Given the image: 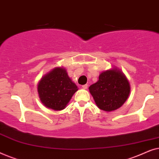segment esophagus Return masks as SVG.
<instances>
[{
  "label": "esophagus",
  "mask_w": 159,
  "mask_h": 159,
  "mask_svg": "<svg viewBox=\"0 0 159 159\" xmlns=\"http://www.w3.org/2000/svg\"><path fill=\"white\" fill-rule=\"evenodd\" d=\"M82 88L83 89H85V90H86V89H88V84H84V85L82 86Z\"/></svg>",
  "instance_id": "1"
}]
</instances>
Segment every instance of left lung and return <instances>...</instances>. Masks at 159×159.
Listing matches in <instances>:
<instances>
[{
	"mask_svg": "<svg viewBox=\"0 0 159 159\" xmlns=\"http://www.w3.org/2000/svg\"><path fill=\"white\" fill-rule=\"evenodd\" d=\"M89 91L98 107L110 112L125 103L129 95L130 84L122 71L113 67L102 71L98 80L89 87Z\"/></svg>",
	"mask_w": 159,
	"mask_h": 159,
	"instance_id": "left-lung-1",
	"label": "left lung"
}]
</instances>
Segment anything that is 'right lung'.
Instances as JSON below:
<instances>
[{
	"mask_svg": "<svg viewBox=\"0 0 159 159\" xmlns=\"http://www.w3.org/2000/svg\"><path fill=\"white\" fill-rule=\"evenodd\" d=\"M77 90V86L63 66L53 68L43 76L38 84L40 101L45 107L54 111L64 109Z\"/></svg>",
	"mask_w": 159,
	"mask_h": 159,
	"instance_id": "1",
	"label": "right lung"
}]
</instances>
